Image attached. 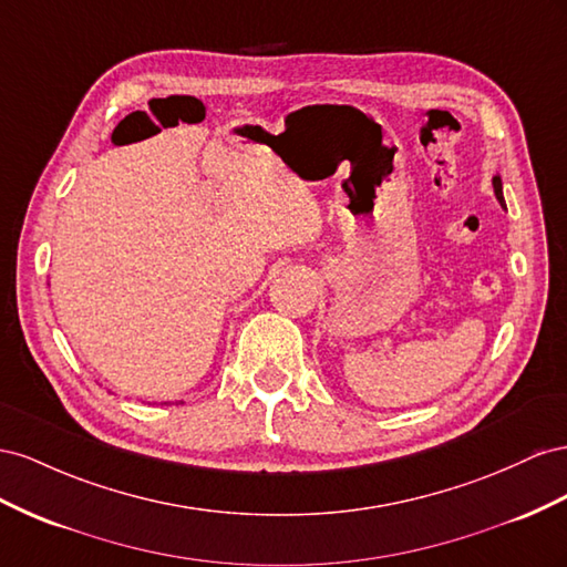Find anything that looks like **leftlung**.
I'll list each match as a JSON object with an SVG mask.
<instances>
[{"instance_id": "obj_1", "label": "left lung", "mask_w": 567, "mask_h": 567, "mask_svg": "<svg viewBox=\"0 0 567 567\" xmlns=\"http://www.w3.org/2000/svg\"><path fill=\"white\" fill-rule=\"evenodd\" d=\"M492 187H494V194H496V202L506 208V199H504V183H501V175H498V173L492 177Z\"/></svg>"}]
</instances>
